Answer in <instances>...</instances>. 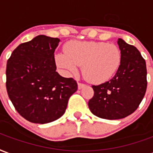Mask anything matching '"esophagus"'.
<instances>
[{"mask_svg": "<svg viewBox=\"0 0 153 153\" xmlns=\"http://www.w3.org/2000/svg\"><path fill=\"white\" fill-rule=\"evenodd\" d=\"M83 87H85V84L84 83H81V82H78V88L79 89H81Z\"/></svg>", "mask_w": 153, "mask_h": 153, "instance_id": "34e87169", "label": "esophagus"}]
</instances>
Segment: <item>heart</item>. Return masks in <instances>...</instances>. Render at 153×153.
I'll return each instance as SVG.
<instances>
[{"label": "heart", "instance_id": "heart-1", "mask_svg": "<svg viewBox=\"0 0 153 153\" xmlns=\"http://www.w3.org/2000/svg\"><path fill=\"white\" fill-rule=\"evenodd\" d=\"M121 51L117 45L97 41H72L64 47V53L55 56L56 65L75 74L82 66L83 77L89 82H105L117 72L121 63Z\"/></svg>", "mask_w": 153, "mask_h": 153}]
</instances>
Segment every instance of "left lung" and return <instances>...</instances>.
Returning <instances> with one entry per match:
<instances>
[{
    "instance_id": "1",
    "label": "left lung",
    "mask_w": 153,
    "mask_h": 153,
    "mask_svg": "<svg viewBox=\"0 0 153 153\" xmlns=\"http://www.w3.org/2000/svg\"><path fill=\"white\" fill-rule=\"evenodd\" d=\"M121 63L113 79L92 86L94 96L88 107L94 115L104 119L115 120L134 113L142 101L147 89L145 60L134 46L117 39Z\"/></svg>"
}]
</instances>
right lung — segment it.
Listing matches in <instances>:
<instances>
[{
  "instance_id": "obj_1",
  "label": "right lung",
  "mask_w": 153,
  "mask_h": 153,
  "mask_svg": "<svg viewBox=\"0 0 153 153\" xmlns=\"http://www.w3.org/2000/svg\"><path fill=\"white\" fill-rule=\"evenodd\" d=\"M59 42L58 38L40 35L19 45L8 60V96L18 113L30 123L58 119L78 89L74 79L56 71L54 52Z\"/></svg>"
}]
</instances>
